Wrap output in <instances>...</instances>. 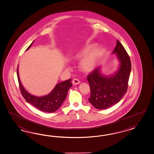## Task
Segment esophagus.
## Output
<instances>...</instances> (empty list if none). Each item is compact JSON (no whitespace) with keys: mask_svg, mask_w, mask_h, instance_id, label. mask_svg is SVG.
I'll return each mask as SVG.
<instances>
[{"mask_svg":"<svg viewBox=\"0 0 154 154\" xmlns=\"http://www.w3.org/2000/svg\"><path fill=\"white\" fill-rule=\"evenodd\" d=\"M72 83H73L74 85H78V84L80 83V81H79V79H73Z\"/></svg>","mask_w":154,"mask_h":154,"instance_id":"1","label":"esophagus"}]
</instances>
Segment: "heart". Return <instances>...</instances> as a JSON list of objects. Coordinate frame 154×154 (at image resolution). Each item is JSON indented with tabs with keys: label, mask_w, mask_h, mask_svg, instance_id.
Wrapping results in <instances>:
<instances>
[{
	"label": "heart",
	"mask_w": 154,
	"mask_h": 154,
	"mask_svg": "<svg viewBox=\"0 0 154 154\" xmlns=\"http://www.w3.org/2000/svg\"><path fill=\"white\" fill-rule=\"evenodd\" d=\"M104 54L103 47L100 45L86 46L81 50L72 54V58L79 59L82 58L79 62V67L85 72L93 71L100 59Z\"/></svg>",
	"instance_id": "heart-1"
}]
</instances>
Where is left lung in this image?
<instances>
[{"mask_svg": "<svg viewBox=\"0 0 154 154\" xmlns=\"http://www.w3.org/2000/svg\"><path fill=\"white\" fill-rule=\"evenodd\" d=\"M112 54L119 61L117 71L109 75H104L99 66L88 75L91 90L88 101L97 109H105L117 104L128 88L131 63L125 48L118 40Z\"/></svg>", "mask_w": 154, "mask_h": 154, "instance_id": "obj_1", "label": "left lung"}]
</instances>
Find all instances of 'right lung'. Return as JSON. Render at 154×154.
Segmentation results:
<instances>
[{
  "label": "right lung",
  "instance_id": "obj_1",
  "mask_svg": "<svg viewBox=\"0 0 154 154\" xmlns=\"http://www.w3.org/2000/svg\"><path fill=\"white\" fill-rule=\"evenodd\" d=\"M33 41L26 50H29L33 43ZM17 77L22 95L26 101L33 105L39 110L46 112H53L58 110L66 98L68 91L72 86L71 79L58 83L53 90L46 95L37 96L29 94L21 83L19 73L18 65L17 68Z\"/></svg>",
  "mask_w": 154,
  "mask_h": 154
}]
</instances>
